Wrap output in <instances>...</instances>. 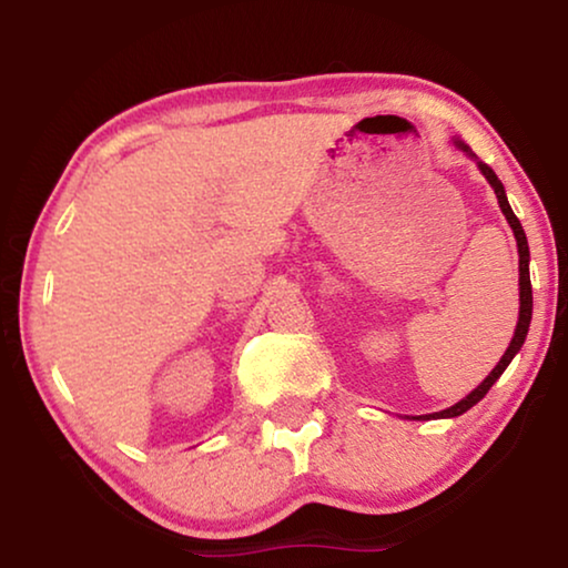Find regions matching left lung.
Listing matches in <instances>:
<instances>
[{
  "label": "left lung",
  "mask_w": 568,
  "mask_h": 568,
  "mask_svg": "<svg viewBox=\"0 0 568 568\" xmlns=\"http://www.w3.org/2000/svg\"><path fill=\"white\" fill-rule=\"evenodd\" d=\"M457 146H460L463 152H468L470 158H476V154H473V152L468 150V144L457 142ZM478 168H480V173L486 175V181L491 183L496 199H499L501 212H504V216H507L509 227L515 230V237H517V251H519V321H517V328H515V338H511L509 348H507V352H504L501 362L496 364V367L491 369V375H488V377L484 379V383H480L470 395H465V398H463L460 403H455L453 408L439 410V414H429V416H424V418H453V416H460V414H465V410H468V408L476 406V403H478L480 398H484V395H486L488 390H491V385L496 383V379L501 377V372L507 369V364H509L511 359H515V354H517L519 348H523V344H525L527 328H530V317H532V284H530V268H527V261H530V247H527L525 230H523V224H519V220L515 216V212H511V206H509V201H507V193H504V185H501L499 178H496L494 170L488 168L486 162H478Z\"/></svg>",
  "instance_id": "left-lung-1"
}]
</instances>
